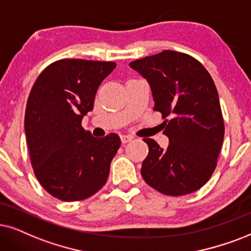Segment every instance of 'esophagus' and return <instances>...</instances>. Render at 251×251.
Listing matches in <instances>:
<instances>
[{
	"instance_id": "1",
	"label": "esophagus",
	"mask_w": 251,
	"mask_h": 251,
	"mask_svg": "<svg viewBox=\"0 0 251 251\" xmlns=\"http://www.w3.org/2000/svg\"><path fill=\"white\" fill-rule=\"evenodd\" d=\"M120 139H122L123 144H126V142L132 141L133 136L132 135H127V134H124V135H120Z\"/></svg>"
}]
</instances>
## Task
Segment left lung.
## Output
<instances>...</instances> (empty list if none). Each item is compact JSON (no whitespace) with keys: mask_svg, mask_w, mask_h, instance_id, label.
I'll list each match as a JSON object with an SVG mask.
<instances>
[{"mask_svg":"<svg viewBox=\"0 0 251 251\" xmlns=\"http://www.w3.org/2000/svg\"><path fill=\"white\" fill-rule=\"evenodd\" d=\"M151 85L154 111L162 115L167 149L145 138L149 151L141 175L167 196L195 192L211 178L223 146L225 124L210 73L185 53L163 50L129 63Z\"/></svg>","mask_w":251,"mask_h":251,"instance_id":"left-lung-1","label":"left lung"}]
</instances>
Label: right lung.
Listing matches in <instances>:
<instances>
[{"label":"right lung","mask_w":251,"mask_h":251,"mask_svg":"<svg viewBox=\"0 0 251 251\" xmlns=\"http://www.w3.org/2000/svg\"><path fill=\"white\" fill-rule=\"evenodd\" d=\"M115 68L112 61L59 60L40 73L28 95L24 128L31 164L41 186L60 201L87 199L109 177L120 138H94L81 123Z\"/></svg>","instance_id":"obj_1"}]
</instances>
